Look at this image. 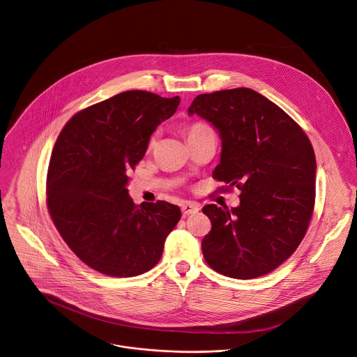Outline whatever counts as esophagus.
Masks as SVG:
<instances>
[{"instance_id":"obj_1","label":"esophagus","mask_w":357,"mask_h":357,"mask_svg":"<svg viewBox=\"0 0 357 357\" xmlns=\"http://www.w3.org/2000/svg\"><path fill=\"white\" fill-rule=\"evenodd\" d=\"M198 212V205L195 202H186L182 205V213L185 216H189V215H195Z\"/></svg>"}]
</instances>
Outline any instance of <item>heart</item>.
<instances>
[{
	"label": "heart",
	"instance_id": "heart-1",
	"mask_svg": "<svg viewBox=\"0 0 357 357\" xmlns=\"http://www.w3.org/2000/svg\"><path fill=\"white\" fill-rule=\"evenodd\" d=\"M206 128H209L208 126H205V124H202V123H196V124H193L192 127H189V130H188V137L190 135V134H195V132H197V131H201V130H206ZM155 144V138H152L151 139V142H149V145L152 146Z\"/></svg>",
	"mask_w": 357,
	"mask_h": 357
}]
</instances>
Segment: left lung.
Instances as JSON below:
<instances>
[{"instance_id":"1","label":"left lung","mask_w":357,"mask_h":357,"mask_svg":"<svg viewBox=\"0 0 357 357\" xmlns=\"http://www.w3.org/2000/svg\"><path fill=\"white\" fill-rule=\"evenodd\" d=\"M189 115L209 121L220 135L212 176L241 190L236 208H202L212 223L201 242L204 259L226 277H263L307 233L315 205L314 148L284 111L248 87L199 94Z\"/></svg>"}]
</instances>
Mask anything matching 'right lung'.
Segmentation results:
<instances>
[{
	"mask_svg": "<svg viewBox=\"0 0 357 357\" xmlns=\"http://www.w3.org/2000/svg\"><path fill=\"white\" fill-rule=\"evenodd\" d=\"M179 102L178 96L123 91L74 115L54 144L46 179L50 218L70 249L98 273L128 278L149 271L181 219L179 206H138L127 189V174Z\"/></svg>",
	"mask_w": 357,
	"mask_h": 357,
	"instance_id": "right-lung-1",
	"label": "right lung"
}]
</instances>
